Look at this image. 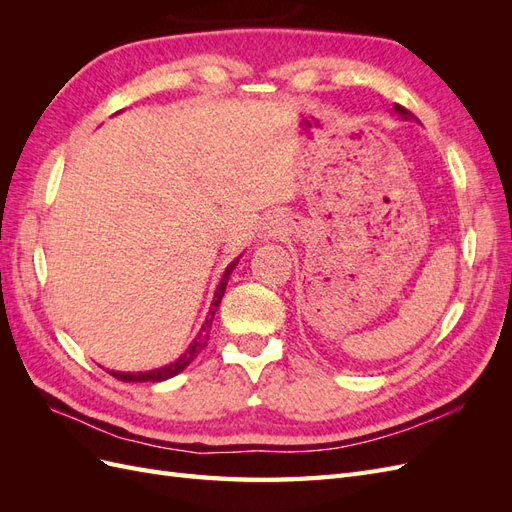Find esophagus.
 I'll use <instances>...</instances> for the list:
<instances>
[{"label":"esophagus","mask_w":512,"mask_h":512,"mask_svg":"<svg viewBox=\"0 0 512 512\" xmlns=\"http://www.w3.org/2000/svg\"><path fill=\"white\" fill-rule=\"evenodd\" d=\"M277 232H282L280 220L269 218L265 224H262V228H260V239H262V241L273 239V237H277Z\"/></svg>","instance_id":"obj_1"}]
</instances>
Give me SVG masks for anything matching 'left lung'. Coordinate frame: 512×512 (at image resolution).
<instances>
[{
	"instance_id": "8db88e82",
	"label": "left lung",
	"mask_w": 512,
	"mask_h": 512,
	"mask_svg": "<svg viewBox=\"0 0 512 512\" xmlns=\"http://www.w3.org/2000/svg\"><path fill=\"white\" fill-rule=\"evenodd\" d=\"M393 113H395V115H399L401 119H406V121H408V119H416V117H414V115L408 111V108L399 106V104H395V106H393Z\"/></svg>"
}]
</instances>
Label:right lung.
Returning <instances> with one entry per match:
<instances>
[{"mask_svg":"<svg viewBox=\"0 0 512 512\" xmlns=\"http://www.w3.org/2000/svg\"><path fill=\"white\" fill-rule=\"evenodd\" d=\"M239 258H241V256H239ZM239 258L232 260L230 265L226 267V271H224V275H222V280H220L218 288H215L213 301H211L209 314H207V318H205V322H203V327H200V331H198L196 337L192 339V344L188 346V350H185L177 361L168 363V365H164V367H158V369H149V371H108V374L115 376V378L121 380V382H162V380H168V378H173V376L181 374V371H183L185 367H188V365L196 359V356L200 354V350H203V348L207 346L213 316H215V312H218L220 301H222V297H224L226 284H228V280H230V273H232V269L237 267Z\"/></svg>","mask_w":512,"mask_h":512,"instance_id":"obj_1","label":"right lung"}]
</instances>
